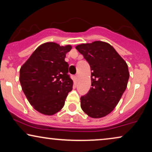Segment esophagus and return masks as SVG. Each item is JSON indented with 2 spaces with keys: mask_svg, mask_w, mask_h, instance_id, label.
Wrapping results in <instances>:
<instances>
[{
  "mask_svg": "<svg viewBox=\"0 0 152 152\" xmlns=\"http://www.w3.org/2000/svg\"><path fill=\"white\" fill-rule=\"evenodd\" d=\"M75 80L77 81H78V80H79V75H75Z\"/></svg>",
  "mask_w": 152,
  "mask_h": 152,
  "instance_id": "esophagus-1",
  "label": "esophagus"
}]
</instances>
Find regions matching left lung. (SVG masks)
Segmentation results:
<instances>
[{
    "instance_id": "1",
    "label": "left lung",
    "mask_w": 152,
    "mask_h": 152,
    "mask_svg": "<svg viewBox=\"0 0 152 152\" xmlns=\"http://www.w3.org/2000/svg\"><path fill=\"white\" fill-rule=\"evenodd\" d=\"M76 49L91 66V86L81 97V108L93 118L107 115L119 102L127 86L129 72L126 61L104 41L82 43Z\"/></svg>"
}]
</instances>
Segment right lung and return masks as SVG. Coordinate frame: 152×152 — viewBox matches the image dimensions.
<instances>
[{
    "instance_id": "add662e5",
    "label": "right lung",
    "mask_w": 152,
    "mask_h": 152,
    "mask_svg": "<svg viewBox=\"0 0 152 152\" xmlns=\"http://www.w3.org/2000/svg\"><path fill=\"white\" fill-rule=\"evenodd\" d=\"M70 45L48 42L37 48L20 69L22 90L39 113L53 115L64 107L73 82L68 75L66 53Z\"/></svg>"
}]
</instances>
